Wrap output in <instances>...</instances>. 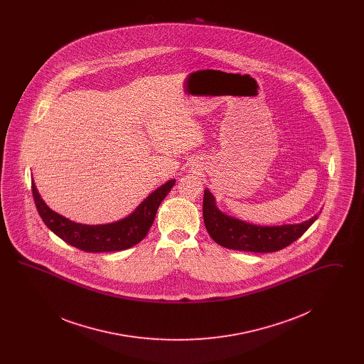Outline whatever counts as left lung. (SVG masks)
Listing matches in <instances>:
<instances>
[{
	"label": "left lung",
	"instance_id": "8db88e82",
	"mask_svg": "<svg viewBox=\"0 0 364 364\" xmlns=\"http://www.w3.org/2000/svg\"><path fill=\"white\" fill-rule=\"evenodd\" d=\"M318 215L301 224L263 226L235 218L215 205L214 195L206 188L203 195V221L208 235L217 244L247 252H274L297 240L315 223Z\"/></svg>",
	"mask_w": 364,
	"mask_h": 364
}]
</instances>
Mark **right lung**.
Segmentation results:
<instances>
[{
  "label": "right lung",
  "mask_w": 364,
  "mask_h": 364,
  "mask_svg": "<svg viewBox=\"0 0 364 364\" xmlns=\"http://www.w3.org/2000/svg\"><path fill=\"white\" fill-rule=\"evenodd\" d=\"M174 181L176 180L172 178L153 191L125 218L100 225L75 223L53 211L41 198L35 187L34 180L33 195L41 218L60 239L86 252H112L131 248L144 239L150 226L154 223L156 210L169 191L173 188Z\"/></svg>",
  "instance_id": "right-lung-1"
}]
</instances>
